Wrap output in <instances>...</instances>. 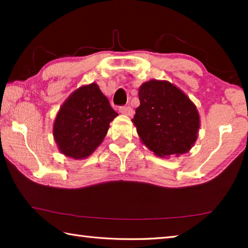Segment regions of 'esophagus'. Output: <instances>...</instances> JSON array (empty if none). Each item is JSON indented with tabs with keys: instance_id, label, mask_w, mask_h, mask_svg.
Here are the masks:
<instances>
[{
	"instance_id": "1",
	"label": "esophagus",
	"mask_w": 248,
	"mask_h": 248,
	"mask_svg": "<svg viewBox=\"0 0 248 248\" xmlns=\"http://www.w3.org/2000/svg\"><path fill=\"white\" fill-rule=\"evenodd\" d=\"M119 111L121 112V114L127 115V116H132L133 115V110L130 106H121L119 108Z\"/></svg>"
}]
</instances>
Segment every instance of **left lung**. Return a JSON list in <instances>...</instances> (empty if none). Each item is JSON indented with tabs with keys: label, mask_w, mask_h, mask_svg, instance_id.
Returning <instances> with one entry per match:
<instances>
[{
	"label": "left lung",
	"mask_w": 248,
	"mask_h": 248,
	"mask_svg": "<svg viewBox=\"0 0 248 248\" xmlns=\"http://www.w3.org/2000/svg\"><path fill=\"white\" fill-rule=\"evenodd\" d=\"M139 99L132 123L144 145L159 157L187 153L200 127L189 97L170 82L151 79L140 86Z\"/></svg>",
	"instance_id": "left-lung-1"
}]
</instances>
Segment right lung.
<instances>
[{"label": "right lung", "mask_w": 248, "mask_h": 248, "mask_svg": "<svg viewBox=\"0 0 248 248\" xmlns=\"http://www.w3.org/2000/svg\"><path fill=\"white\" fill-rule=\"evenodd\" d=\"M117 116L97 84L81 86L62 104L54 120L53 137L59 151L74 159L90 156Z\"/></svg>", "instance_id": "add662e5"}]
</instances>
